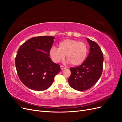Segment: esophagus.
Segmentation results:
<instances>
[{"label": "esophagus", "mask_w": 122, "mask_h": 122, "mask_svg": "<svg viewBox=\"0 0 122 122\" xmlns=\"http://www.w3.org/2000/svg\"><path fill=\"white\" fill-rule=\"evenodd\" d=\"M66 68H66V67H65V66H62V65L61 66V70H64V69H65Z\"/></svg>", "instance_id": "obj_1"}]
</instances>
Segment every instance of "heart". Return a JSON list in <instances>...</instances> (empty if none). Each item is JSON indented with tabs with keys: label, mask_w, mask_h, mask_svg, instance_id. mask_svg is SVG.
I'll use <instances>...</instances> for the list:
<instances>
[{
	"label": "heart",
	"mask_w": 122,
	"mask_h": 122,
	"mask_svg": "<svg viewBox=\"0 0 122 122\" xmlns=\"http://www.w3.org/2000/svg\"><path fill=\"white\" fill-rule=\"evenodd\" d=\"M88 51V46L83 42L67 39L61 41L58 44V48L52 46L50 50V55L55 62H59L66 57L72 65L81 64L86 57Z\"/></svg>",
	"instance_id": "heart-1"
}]
</instances>
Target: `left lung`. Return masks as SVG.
<instances>
[{
	"mask_svg": "<svg viewBox=\"0 0 122 122\" xmlns=\"http://www.w3.org/2000/svg\"><path fill=\"white\" fill-rule=\"evenodd\" d=\"M90 46L88 56L82 65L70 69L71 74L68 82L74 90L86 91L93 86L100 78L103 71V54L96 42L86 38Z\"/></svg>",
	"mask_w": 122,
	"mask_h": 122,
	"instance_id": "left-lung-1",
	"label": "left lung"
}]
</instances>
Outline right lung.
I'll list each match as a JSON object with an SVG mask.
<instances>
[{"mask_svg":"<svg viewBox=\"0 0 122 122\" xmlns=\"http://www.w3.org/2000/svg\"><path fill=\"white\" fill-rule=\"evenodd\" d=\"M54 39L52 36H35L18 49L15 58L17 74L21 81L29 88L37 91L47 89L60 72V65L49 57Z\"/></svg>","mask_w":122,"mask_h":122,"instance_id":"1","label":"right lung"}]
</instances>
